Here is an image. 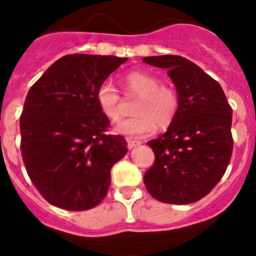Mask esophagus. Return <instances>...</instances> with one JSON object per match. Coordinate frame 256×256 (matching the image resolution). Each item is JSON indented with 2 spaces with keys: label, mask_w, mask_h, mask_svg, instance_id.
Here are the masks:
<instances>
[{
  "label": "esophagus",
  "mask_w": 256,
  "mask_h": 256,
  "mask_svg": "<svg viewBox=\"0 0 256 256\" xmlns=\"http://www.w3.org/2000/svg\"><path fill=\"white\" fill-rule=\"evenodd\" d=\"M126 144H128V148H134V147H137V146H140V140H130V138H126Z\"/></svg>",
  "instance_id": "esophagus-1"
}]
</instances>
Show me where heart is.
<instances>
[{
    "label": "heart",
    "mask_w": 256,
    "mask_h": 256,
    "mask_svg": "<svg viewBox=\"0 0 256 256\" xmlns=\"http://www.w3.org/2000/svg\"><path fill=\"white\" fill-rule=\"evenodd\" d=\"M126 98H137L133 105L134 116L120 122L116 130L130 138L150 134L156 126L168 128L179 112V95L172 88L161 85V81L148 72L132 71L122 78ZM96 104L109 120L118 122L124 112L120 94L110 82L100 84L95 94Z\"/></svg>",
    "instance_id": "1"
}]
</instances>
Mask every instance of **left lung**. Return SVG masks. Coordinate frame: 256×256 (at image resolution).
<instances>
[{
	"label": "left lung",
	"mask_w": 256,
	"mask_h": 256,
	"mask_svg": "<svg viewBox=\"0 0 256 256\" xmlns=\"http://www.w3.org/2000/svg\"><path fill=\"white\" fill-rule=\"evenodd\" d=\"M142 60L168 70L180 100L168 130L147 142L156 158L144 174V185L164 203H194L217 185L231 160L232 109L218 82L186 58L154 56Z\"/></svg>",
	"instance_id": "obj_1"
}]
</instances>
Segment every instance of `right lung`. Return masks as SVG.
Returning <instances> with one entry per match:
<instances>
[{"label":"right lung","mask_w":256,"mask_h":256,"mask_svg":"<svg viewBox=\"0 0 256 256\" xmlns=\"http://www.w3.org/2000/svg\"><path fill=\"white\" fill-rule=\"evenodd\" d=\"M128 58L70 54L60 58L28 92L20 116L21 154L39 193L56 207L86 210L106 196L110 170L126 154L122 136L95 94Z\"/></svg>","instance_id":"1"}]
</instances>
